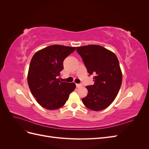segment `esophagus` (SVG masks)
I'll return each instance as SVG.
<instances>
[{
	"instance_id": "esophagus-1",
	"label": "esophagus",
	"mask_w": 149,
	"mask_h": 149,
	"mask_svg": "<svg viewBox=\"0 0 149 149\" xmlns=\"http://www.w3.org/2000/svg\"><path fill=\"white\" fill-rule=\"evenodd\" d=\"M76 88H80L82 86V84H76Z\"/></svg>"
}]
</instances>
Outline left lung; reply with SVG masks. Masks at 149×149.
I'll use <instances>...</instances> for the list:
<instances>
[{
  "label": "left lung",
  "instance_id": "8db88e82",
  "mask_svg": "<svg viewBox=\"0 0 149 149\" xmlns=\"http://www.w3.org/2000/svg\"><path fill=\"white\" fill-rule=\"evenodd\" d=\"M88 73L94 74V84L88 86V95L82 99L88 109L100 111L111 105L119 91L123 74L115 54L100 45H89L76 48Z\"/></svg>",
  "mask_w": 149,
  "mask_h": 149
}]
</instances>
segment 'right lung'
Masks as SVG:
<instances>
[{
  "label": "right lung",
  "mask_w": 149,
  "mask_h": 149,
  "mask_svg": "<svg viewBox=\"0 0 149 149\" xmlns=\"http://www.w3.org/2000/svg\"><path fill=\"white\" fill-rule=\"evenodd\" d=\"M75 49L53 45L36 52L31 58L27 75L29 86L36 101L47 109L63 106L76 88L74 83L61 82L58 78L63 69V62Z\"/></svg>",
  "instance_id": "add662e5"
}]
</instances>
